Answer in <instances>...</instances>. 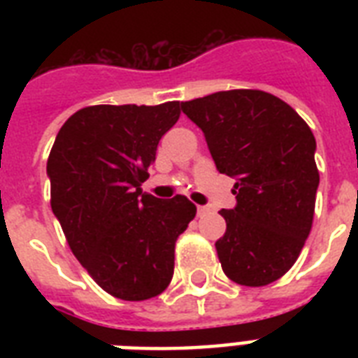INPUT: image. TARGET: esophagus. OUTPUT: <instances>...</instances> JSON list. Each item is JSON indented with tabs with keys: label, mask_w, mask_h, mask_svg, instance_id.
<instances>
[{
	"label": "esophagus",
	"mask_w": 358,
	"mask_h": 358,
	"mask_svg": "<svg viewBox=\"0 0 358 358\" xmlns=\"http://www.w3.org/2000/svg\"><path fill=\"white\" fill-rule=\"evenodd\" d=\"M208 212H210V208L208 206H196V213H199V215H204V213Z\"/></svg>",
	"instance_id": "esophagus-1"
}]
</instances>
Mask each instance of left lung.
Instances as JSON below:
<instances>
[{
  "label": "left lung",
  "instance_id": "8db88e82",
  "mask_svg": "<svg viewBox=\"0 0 358 358\" xmlns=\"http://www.w3.org/2000/svg\"><path fill=\"white\" fill-rule=\"evenodd\" d=\"M180 108L202 129L219 173L236 180V206L221 210L215 241L224 275L241 286L280 278L310 234L320 185L308 124L264 91L213 92Z\"/></svg>",
  "mask_w": 358,
  "mask_h": 358
}]
</instances>
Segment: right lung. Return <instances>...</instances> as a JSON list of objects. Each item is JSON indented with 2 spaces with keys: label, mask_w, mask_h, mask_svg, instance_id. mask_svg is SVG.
I'll use <instances>...</instances> for the list:
<instances>
[{
  "label": "right lung",
  "mask_w": 358,
  "mask_h": 358,
  "mask_svg": "<svg viewBox=\"0 0 358 358\" xmlns=\"http://www.w3.org/2000/svg\"><path fill=\"white\" fill-rule=\"evenodd\" d=\"M180 103L91 106L76 111L48 157L52 210L94 282L113 297L145 301L167 288L174 243L196 213L189 199L143 193L157 143Z\"/></svg>",
  "instance_id": "add662e5"
}]
</instances>
